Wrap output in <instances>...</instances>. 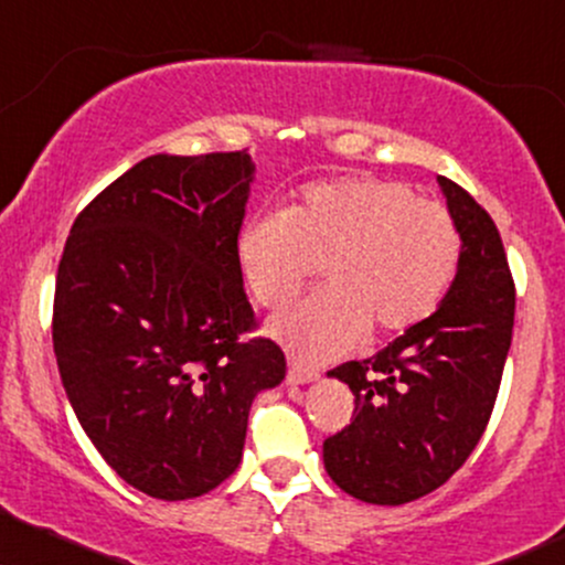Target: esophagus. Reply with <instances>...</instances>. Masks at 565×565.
Returning <instances> with one entry per match:
<instances>
[{
    "label": "esophagus",
    "instance_id": "esophagus-1",
    "mask_svg": "<svg viewBox=\"0 0 565 565\" xmlns=\"http://www.w3.org/2000/svg\"><path fill=\"white\" fill-rule=\"evenodd\" d=\"M287 379H289V384H310L318 379V371L310 369V365H302V363H297V360H291Z\"/></svg>",
    "mask_w": 565,
    "mask_h": 565
}]
</instances>
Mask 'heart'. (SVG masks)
<instances>
[{"instance_id": "b5f03b06", "label": "heart", "mask_w": 565, "mask_h": 565, "mask_svg": "<svg viewBox=\"0 0 565 565\" xmlns=\"http://www.w3.org/2000/svg\"><path fill=\"white\" fill-rule=\"evenodd\" d=\"M236 263L268 310L287 308L321 263L326 287L270 331L297 355L323 360L365 331L392 337L429 318L458 274L460 234L450 210L403 181H318L284 213L244 223Z\"/></svg>"}]
</instances>
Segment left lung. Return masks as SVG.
I'll list each match as a JSON object with an SVG mask.
<instances>
[{"instance_id":"obj_1","label":"left lung","mask_w":565,"mask_h":565,"mask_svg":"<svg viewBox=\"0 0 565 565\" xmlns=\"http://www.w3.org/2000/svg\"><path fill=\"white\" fill-rule=\"evenodd\" d=\"M437 181L463 242L450 291L382 352L329 371L355 394V418L323 441V466L339 489L373 505L424 498L466 463L513 339L515 287L500 231L463 186Z\"/></svg>"}]
</instances>
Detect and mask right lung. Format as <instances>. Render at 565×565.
<instances>
[{"label": "right lung", "mask_w": 565, "mask_h": 565, "mask_svg": "<svg viewBox=\"0 0 565 565\" xmlns=\"http://www.w3.org/2000/svg\"><path fill=\"white\" fill-rule=\"evenodd\" d=\"M255 162L152 154L94 196L57 268L52 344L78 424L126 484L189 500L236 471L287 358L236 263Z\"/></svg>", "instance_id": "right-lung-1"}]
</instances>
